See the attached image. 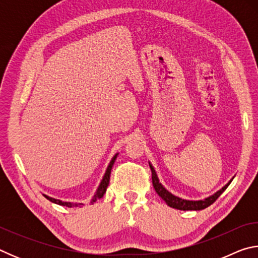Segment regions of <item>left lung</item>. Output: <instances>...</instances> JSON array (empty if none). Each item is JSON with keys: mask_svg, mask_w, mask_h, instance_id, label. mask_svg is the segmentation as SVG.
I'll return each instance as SVG.
<instances>
[{"mask_svg": "<svg viewBox=\"0 0 258 258\" xmlns=\"http://www.w3.org/2000/svg\"><path fill=\"white\" fill-rule=\"evenodd\" d=\"M149 166L151 168L152 185H154L157 194H158L159 197L163 199L169 207L180 209V211H202V209L207 208L208 206H211L214 202H216V199L220 197L222 194H223L224 190L229 186L230 183L232 182V180H231L228 184L224 185L220 191H217L216 194H214L213 196H211V197H208L204 200H198V202H192V200H184V199L178 198V197H176V196L172 195L171 192H168L167 190H166L165 187L161 185V183H159L158 176H157V174L155 172V168L152 167L151 164H149Z\"/></svg>", "mask_w": 258, "mask_h": 258, "instance_id": "8db88e82", "label": "left lung"}]
</instances>
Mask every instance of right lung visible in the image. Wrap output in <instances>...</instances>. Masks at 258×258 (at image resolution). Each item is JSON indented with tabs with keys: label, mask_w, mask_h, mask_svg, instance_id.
<instances>
[{
	"label": "right lung",
	"mask_w": 258,
	"mask_h": 258,
	"mask_svg": "<svg viewBox=\"0 0 258 258\" xmlns=\"http://www.w3.org/2000/svg\"><path fill=\"white\" fill-rule=\"evenodd\" d=\"M116 158H117V155L113 156V158L111 159L110 164H109L108 168H107V171H106V174H104V176H103V178H102V181H101V183H100V185H99V187H98L97 192H95V195H94V197H93V199H92V202H91L92 204L97 202L98 199L102 198V197H103V195L106 194L107 187H108V184H109V180H110L111 168H112V165H113V163H115ZM44 197H45L46 199H49L50 202H52V203L58 204V205H61V206H66V207H73V206H75V207H76V206H80V205H83V204H72V203H67V202H61V200H58V199H53V198L47 197V196H45V195H44Z\"/></svg>",
	"instance_id": "right-lung-1"
}]
</instances>
